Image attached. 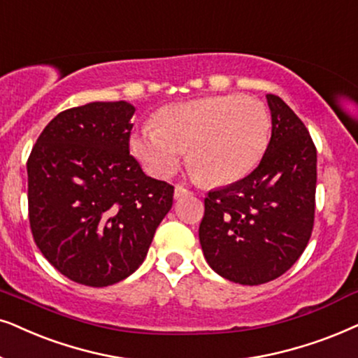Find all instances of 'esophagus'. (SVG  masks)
Here are the masks:
<instances>
[{
  "instance_id": "obj_1",
  "label": "esophagus",
  "mask_w": 358,
  "mask_h": 358,
  "mask_svg": "<svg viewBox=\"0 0 358 358\" xmlns=\"http://www.w3.org/2000/svg\"><path fill=\"white\" fill-rule=\"evenodd\" d=\"M190 190L189 189H185V187H182V185H176L174 187V197L176 199H182V197H187V196H190Z\"/></svg>"
}]
</instances>
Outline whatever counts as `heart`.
<instances>
[{"label": "heart", "instance_id": "heart-1", "mask_svg": "<svg viewBox=\"0 0 358 358\" xmlns=\"http://www.w3.org/2000/svg\"><path fill=\"white\" fill-rule=\"evenodd\" d=\"M271 118L263 101L220 95L168 105L155 115V127L129 138V150L157 178L178 169L182 151L199 179L225 185L245 178L268 148Z\"/></svg>", "mask_w": 358, "mask_h": 358}]
</instances>
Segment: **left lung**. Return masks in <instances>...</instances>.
Wrapping results in <instances>:
<instances>
[{"label":"left lung","instance_id":"8db88e82","mask_svg":"<svg viewBox=\"0 0 358 358\" xmlns=\"http://www.w3.org/2000/svg\"><path fill=\"white\" fill-rule=\"evenodd\" d=\"M271 139L247 178L210 190L199 227L208 266L238 285L276 280L313 234L317 151L298 115L268 94Z\"/></svg>","mask_w":358,"mask_h":358}]
</instances>
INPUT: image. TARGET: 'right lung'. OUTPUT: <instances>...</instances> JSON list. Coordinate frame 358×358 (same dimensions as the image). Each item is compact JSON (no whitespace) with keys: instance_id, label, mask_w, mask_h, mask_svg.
Masks as SVG:
<instances>
[{"instance_id":"obj_1","label":"right lung","mask_w":358,"mask_h":358,"mask_svg":"<svg viewBox=\"0 0 358 358\" xmlns=\"http://www.w3.org/2000/svg\"><path fill=\"white\" fill-rule=\"evenodd\" d=\"M133 115L123 100L69 108L27 159L32 236L78 285L110 286L136 271L173 207V185L146 176L129 155Z\"/></svg>"}]
</instances>
